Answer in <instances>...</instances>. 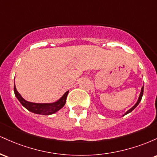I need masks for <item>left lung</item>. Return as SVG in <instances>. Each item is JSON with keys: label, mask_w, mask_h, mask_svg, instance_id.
Listing matches in <instances>:
<instances>
[{"label": "left lung", "mask_w": 157, "mask_h": 157, "mask_svg": "<svg viewBox=\"0 0 157 157\" xmlns=\"http://www.w3.org/2000/svg\"><path fill=\"white\" fill-rule=\"evenodd\" d=\"M143 91H144V85H143V86H142V89H141V92H140V96H139V98H138L137 101H136V103H135V105H134V106H133L132 108H131L130 109H129V110H128V111H126V112H125V113H124V114L122 115V116H125V115L128 114V113H131V111H132L133 110H134V109H135V108H136V106H137V105H139V103H140V101H141V100H142V95H143Z\"/></svg>", "instance_id": "obj_1"}]
</instances>
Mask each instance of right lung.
Returning a JSON list of instances; mask_svg holds the SVG:
<instances>
[{
    "label": "right lung",
    "mask_w": 157,
    "mask_h": 157,
    "mask_svg": "<svg viewBox=\"0 0 157 157\" xmlns=\"http://www.w3.org/2000/svg\"><path fill=\"white\" fill-rule=\"evenodd\" d=\"M68 91H66L58 100L54 102H50V103H37V102H29L24 100L22 96L18 93V91H17V89H16L15 84L14 85V92H15V97H17L19 102L28 111H31V112L34 113H37V114L51 115L58 111L66 104V97H67Z\"/></svg>",
    "instance_id": "obj_1"
}]
</instances>
